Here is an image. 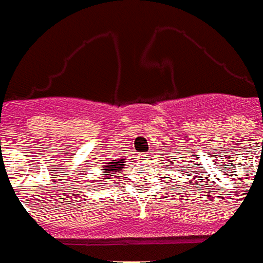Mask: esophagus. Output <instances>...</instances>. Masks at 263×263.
Segmentation results:
<instances>
[{
    "label": "esophagus",
    "mask_w": 263,
    "mask_h": 263,
    "mask_svg": "<svg viewBox=\"0 0 263 263\" xmlns=\"http://www.w3.org/2000/svg\"><path fill=\"white\" fill-rule=\"evenodd\" d=\"M150 157V155H148V154H140V155H139V158H140V159H147V158Z\"/></svg>",
    "instance_id": "esophagus-1"
}]
</instances>
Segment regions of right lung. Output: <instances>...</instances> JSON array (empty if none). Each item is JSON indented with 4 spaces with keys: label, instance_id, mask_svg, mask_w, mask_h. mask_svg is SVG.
<instances>
[{
    "label": "right lung",
    "instance_id": "add662e5",
    "mask_svg": "<svg viewBox=\"0 0 263 263\" xmlns=\"http://www.w3.org/2000/svg\"><path fill=\"white\" fill-rule=\"evenodd\" d=\"M124 165H125L124 161L117 159V161H115V162H109V163H106V165H102L101 170L105 173L104 176H105L106 178H110V176H112V174H116V172L121 170Z\"/></svg>",
    "mask_w": 263,
    "mask_h": 263
}]
</instances>
